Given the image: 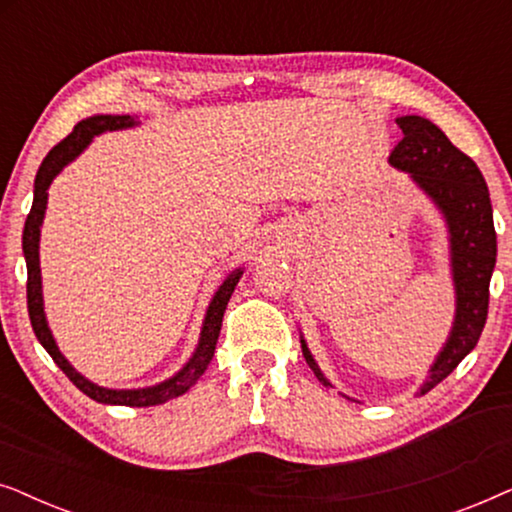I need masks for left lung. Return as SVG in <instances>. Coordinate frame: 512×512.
<instances>
[{
	"label": "left lung",
	"mask_w": 512,
	"mask_h": 512,
	"mask_svg": "<svg viewBox=\"0 0 512 512\" xmlns=\"http://www.w3.org/2000/svg\"><path fill=\"white\" fill-rule=\"evenodd\" d=\"M396 123L403 130V139L391 151L389 163L408 172L443 212L450 230L452 279L457 291V314L450 338L431 366L429 380L419 387V394H426L478 345L487 321L489 279L496 263V230L489 191L478 165L426 118L401 116ZM300 345L307 366L321 384L331 387L312 359L307 342L300 340Z\"/></svg>",
	"instance_id": "left-lung-1"
}]
</instances>
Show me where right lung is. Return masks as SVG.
Wrapping results in <instances>:
<instances>
[{"instance_id": "obj_1", "label": "right lung", "mask_w": 512, "mask_h": 512, "mask_svg": "<svg viewBox=\"0 0 512 512\" xmlns=\"http://www.w3.org/2000/svg\"><path fill=\"white\" fill-rule=\"evenodd\" d=\"M137 121L132 116H90L86 121L76 123L74 130L62 139L58 146H53L48 151V156L41 163L37 179H34V200H32V209L27 214L25 221V230H23V254H25V263H27V312H30V321H32V331L37 335V340L44 345V349L51 354V359L58 363V368L65 373L69 380L74 382L76 389H81L83 394L93 398L97 403H107V405H130V408H149V405H160L170 398H177L181 394H186L188 389L193 387L195 382L200 380V375L205 373L209 361H212L214 349H216V340H219L221 333V321H223V312H226V305L230 296H233L237 282L242 277V268H237L230 272V275L223 279V284L216 291V296L209 303V310L205 314V324H202V333H200V342L195 347V352L184 368L179 370L177 375L170 377V380L156 384V387H144V389H107V387H97L90 380H86L81 373L69 366V361L60 354L58 345H55L51 328L46 324V314H44V298H41V268H39V235H41V221H44V212H46V202H48V186L51 181L58 177V172L65 167L67 163L79 156V153L86 149V146L93 142V137L102 135V132H111V130H123V128H132Z\"/></svg>"}]
</instances>
